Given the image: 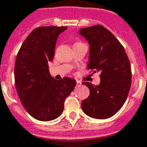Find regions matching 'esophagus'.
<instances>
[{
    "mask_svg": "<svg viewBox=\"0 0 147 147\" xmlns=\"http://www.w3.org/2000/svg\"><path fill=\"white\" fill-rule=\"evenodd\" d=\"M76 84H77V86H81V82L79 81H77V82H76Z\"/></svg>",
    "mask_w": 147,
    "mask_h": 147,
    "instance_id": "obj_1",
    "label": "esophagus"
}]
</instances>
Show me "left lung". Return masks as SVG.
Instances as JSON below:
<instances>
[{"label": "left lung", "mask_w": 147, "mask_h": 147, "mask_svg": "<svg viewBox=\"0 0 147 147\" xmlns=\"http://www.w3.org/2000/svg\"><path fill=\"white\" fill-rule=\"evenodd\" d=\"M79 34L89 43L90 53L87 68L99 72L100 84L89 82V96L82 101L85 114L95 119L113 116L127 99L131 83V70L124 47L103 26L81 29Z\"/></svg>", "instance_id": "left-lung-1"}]
</instances>
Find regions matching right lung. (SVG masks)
I'll list each match as a JSON object with an SVG mask.
<instances>
[{
  "instance_id": "1",
  "label": "right lung",
  "mask_w": 147,
  "mask_h": 147,
  "mask_svg": "<svg viewBox=\"0 0 147 147\" xmlns=\"http://www.w3.org/2000/svg\"><path fill=\"white\" fill-rule=\"evenodd\" d=\"M66 26H40L34 29L22 43L15 63V83L20 101L31 116L41 121L57 118L64 109L76 81H57L49 70L56 40Z\"/></svg>"
}]
</instances>
